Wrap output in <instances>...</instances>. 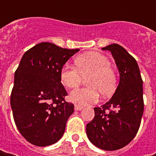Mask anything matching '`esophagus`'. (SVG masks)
<instances>
[{
  "label": "esophagus",
  "instance_id": "1",
  "mask_svg": "<svg viewBox=\"0 0 156 156\" xmlns=\"http://www.w3.org/2000/svg\"><path fill=\"white\" fill-rule=\"evenodd\" d=\"M83 108L82 106H80V105H75V110H81Z\"/></svg>",
  "mask_w": 156,
  "mask_h": 156
}]
</instances>
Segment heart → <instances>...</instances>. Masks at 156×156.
Instances as JSON below:
<instances>
[{"instance_id":"1","label":"heart","mask_w":156,"mask_h":156,"mask_svg":"<svg viewBox=\"0 0 156 156\" xmlns=\"http://www.w3.org/2000/svg\"><path fill=\"white\" fill-rule=\"evenodd\" d=\"M75 67L65 65L61 70L60 78L64 87H76L82 77L89 76L86 81L88 87L73 90L69 100L80 106L96 103L99 92L104 96H110L116 89L117 77L111 68L108 57L96 52L85 53L75 59Z\"/></svg>"}]
</instances>
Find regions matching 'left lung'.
<instances>
[{
	"mask_svg": "<svg viewBox=\"0 0 156 156\" xmlns=\"http://www.w3.org/2000/svg\"><path fill=\"white\" fill-rule=\"evenodd\" d=\"M114 57L120 74L115 93L107 103L94 108V117L87 124L89 141L103 150H117L128 145L138 132L143 110V87L135 59L118 44L102 48Z\"/></svg>",
	"mask_w": 156,
	"mask_h": 156,
	"instance_id": "left-lung-1",
	"label": "left lung"
}]
</instances>
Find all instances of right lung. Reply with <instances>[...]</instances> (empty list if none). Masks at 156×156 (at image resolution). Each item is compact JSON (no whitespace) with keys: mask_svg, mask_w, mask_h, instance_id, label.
I'll return each instance as SVG.
<instances>
[{"mask_svg":"<svg viewBox=\"0 0 156 156\" xmlns=\"http://www.w3.org/2000/svg\"><path fill=\"white\" fill-rule=\"evenodd\" d=\"M78 51L41 42L21 58L15 73L10 104L19 132L33 145H52L65 132L74 104L65 101L68 93L60 74L63 65Z\"/></svg>","mask_w":156,"mask_h":156,"instance_id":"1","label":"right lung"}]
</instances>
